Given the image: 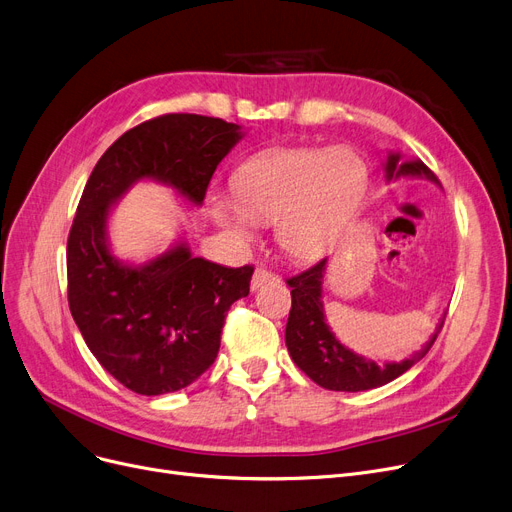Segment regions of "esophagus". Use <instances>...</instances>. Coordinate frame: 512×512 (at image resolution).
<instances>
[{
    "instance_id": "esophagus-1",
    "label": "esophagus",
    "mask_w": 512,
    "mask_h": 512,
    "mask_svg": "<svg viewBox=\"0 0 512 512\" xmlns=\"http://www.w3.org/2000/svg\"><path fill=\"white\" fill-rule=\"evenodd\" d=\"M276 280H278L276 274H272V272H268V270H263V268H257L255 274H253V278H251V291H259L261 286L270 284V282H276Z\"/></svg>"
}]
</instances>
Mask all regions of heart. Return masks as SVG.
Segmentation results:
<instances>
[{"instance_id": "obj_1", "label": "heart", "mask_w": 512, "mask_h": 512, "mask_svg": "<svg viewBox=\"0 0 512 512\" xmlns=\"http://www.w3.org/2000/svg\"><path fill=\"white\" fill-rule=\"evenodd\" d=\"M368 171L349 148H293L263 154L234 175L236 198L215 194L209 213L240 242L274 221L278 247L295 261L326 255L358 213Z\"/></svg>"}]
</instances>
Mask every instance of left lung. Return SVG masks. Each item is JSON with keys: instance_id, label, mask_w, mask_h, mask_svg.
I'll return each mask as SVG.
<instances>
[{"instance_id": "8db88e82", "label": "left lung", "mask_w": 512, "mask_h": 512, "mask_svg": "<svg viewBox=\"0 0 512 512\" xmlns=\"http://www.w3.org/2000/svg\"><path fill=\"white\" fill-rule=\"evenodd\" d=\"M383 169L387 182L402 180V177H427V180L439 184L435 173L425 163L420 159H404L399 152H387ZM326 265L328 259H322L314 268L286 280V284L291 286L293 307L291 314H288L284 339L293 362L311 381L330 391H368L391 383L397 376L410 370L418 360L425 358L443 326V318L427 345L402 362L376 364L366 360L364 355L353 353L332 335L330 326L326 324L322 303Z\"/></svg>"}]
</instances>
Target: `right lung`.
I'll return each instance as SVG.
<instances>
[{
    "mask_svg": "<svg viewBox=\"0 0 512 512\" xmlns=\"http://www.w3.org/2000/svg\"><path fill=\"white\" fill-rule=\"evenodd\" d=\"M242 136L224 119L163 115L125 131L85 184L66 242L69 307L94 358L133 393L180 391L215 362L228 309L249 295L253 268L194 257L184 240L125 263L110 251V209L142 180L203 205L217 165Z\"/></svg>",
    "mask_w": 512,
    "mask_h": 512,
    "instance_id": "1",
    "label": "right lung"
}]
</instances>
